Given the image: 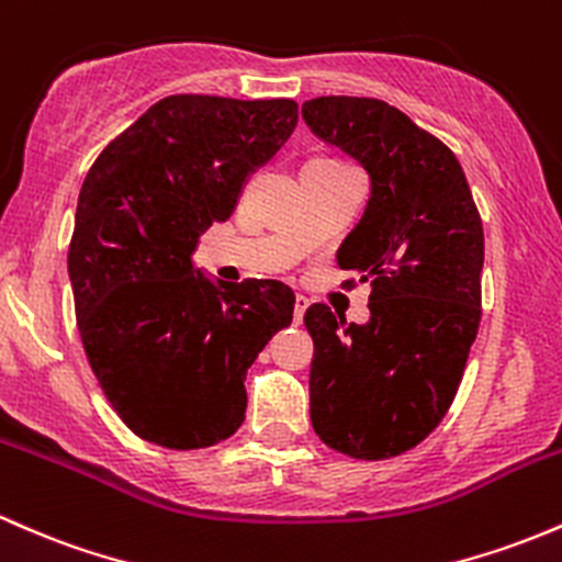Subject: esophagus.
<instances>
[{
  "instance_id": "obj_1",
  "label": "esophagus",
  "mask_w": 562,
  "mask_h": 562,
  "mask_svg": "<svg viewBox=\"0 0 562 562\" xmlns=\"http://www.w3.org/2000/svg\"><path fill=\"white\" fill-rule=\"evenodd\" d=\"M305 311H307V300L303 294H297V297H294V324H303Z\"/></svg>"
}]
</instances>
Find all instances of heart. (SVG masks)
I'll list each match as a JSON object with an SVG mask.
<instances>
[{
    "mask_svg": "<svg viewBox=\"0 0 562 562\" xmlns=\"http://www.w3.org/2000/svg\"><path fill=\"white\" fill-rule=\"evenodd\" d=\"M318 160H327V158H318ZM331 162H337V160H331Z\"/></svg>",
    "mask_w": 562,
    "mask_h": 562,
    "instance_id": "1",
    "label": "heart"
}]
</instances>
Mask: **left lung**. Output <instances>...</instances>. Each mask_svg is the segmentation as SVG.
I'll use <instances>...</instances> for the list:
<instances>
[{
	"instance_id": "left-lung-1",
	"label": "left lung",
	"mask_w": 562,
	"mask_h": 562,
	"mask_svg": "<svg viewBox=\"0 0 562 562\" xmlns=\"http://www.w3.org/2000/svg\"><path fill=\"white\" fill-rule=\"evenodd\" d=\"M303 120L372 184L337 249V265L372 286L370 322L324 303L305 311L311 424L331 450L380 461L424 442L456 400L482 316V220L456 155L396 106L322 95Z\"/></svg>"
}]
</instances>
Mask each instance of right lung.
<instances>
[{
  "label": "right lung",
  "mask_w": 562,
  "mask_h": 562,
  "mask_svg": "<svg viewBox=\"0 0 562 562\" xmlns=\"http://www.w3.org/2000/svg\"><path fill=\"white\" fill-rule=\"evenodd\" d=\"M294 125L292 99L168 95L82 182L69 244L77 327L114 413L147 442L198 450L238 431L246 370L292 324L286 283L211 281L192 251Z\"/></svg>",
  "instance_id": "obj_1"
}]
</instances>
